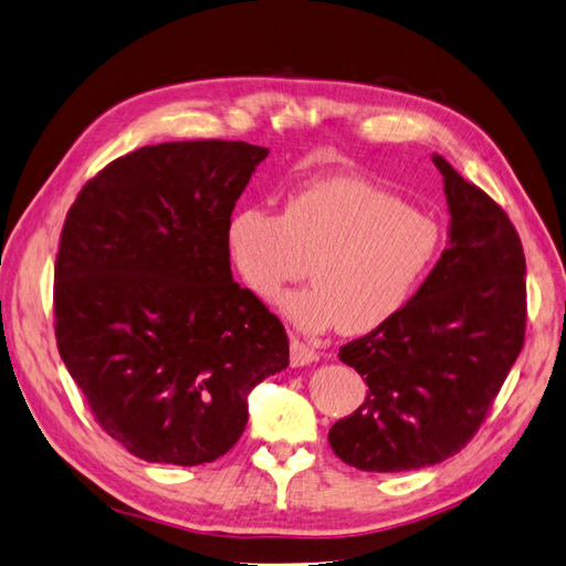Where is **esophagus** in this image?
<instances>
[{"mask_svg": "<svg viewBox=\"0 0 566 566\" xmlns=\"http://www.w3.org/2000/svg\"><path fill=\"white\" fill-rule=\"evenodd\" d=\"M321 358V354H317L315 349H311L308 344H303L301 339L292 337V366L294 368H303L308 364H315V360Z\"/></svg>", "mask_w": 566, "mask_h": 566, "instance_id": "1", "label": "esophagus"}]
</instances>
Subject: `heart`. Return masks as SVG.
<instances>
[{
    "instance_id": "obj_1",
    "label": "heart",
    "mask_w": 566,
    "mask_h": 566,
    "mask_svg": "<svg viewBox=\"0 0 566 566\" xmlns=\"http://www.w3.org/2000/svg\"><path fill=\"white\" fill-rule=\"evenodd\" d=\"M227 249L251 292L274 301L303 277L313 284L280 301L306 332L346 335L387 325L426 282L442 251V227L421 208L360 177L311 181L284 210L245 206L227 224Z\"/></svg>"
}]
</instances>
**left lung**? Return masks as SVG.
I'll return each instance as SVG.
<instances>
[{"mask_svg": "<svg viewBox=\"0 0 566 566\" xmlns=\"http://www.w3.org/2000/svg\"><path fill=\"white\" fill-rule=\"evenodd\" d=\"M444 181L449 241L397 317L339 349L368 397L329 428L360 471H413L461 452L524 346L526 258L506 212L432 155Z\"/></svg>", "mask_w": 566, "mask_h": 566, "instance_id": "8db88e82", "label": "left lung"}]
</instances>
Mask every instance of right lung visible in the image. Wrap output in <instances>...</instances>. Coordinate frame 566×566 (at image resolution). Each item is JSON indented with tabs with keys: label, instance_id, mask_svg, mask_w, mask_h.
<instances>
[{
	"label": "right lung",
	"instance_id": "obj_1",
	"mask_svg": "<svg viewBox=\"0 0 566 566\" xmlns=\"http://www.w3.org/2000/svg\"><path fill=\"white\" fill-rule=\"evenodd\" d=\"M268 148L145 145L81 188L54 265L60 356L134 457L198 467L249 423V395L289 366V339L231 277L227 224Z\"/></svg>",
	"mask_w": 566,
	"mask_h": 566
}]
</instances>
